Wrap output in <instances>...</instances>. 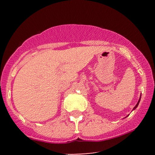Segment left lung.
<instances>
[{
  "label": "left lung",
  "instance_id": "1",
  "mask_svg": "<svg viewBox=\"0 0 155 155\" xmlns=\"http://www.w3.org/2000/svg\"><path fill=\"white\" fill-rule=\"evenodd\" d=\"M140 96H141V95H140ZM140 97L139 100H138V103H137V104L136 105V106H135V107H134V108H133V110H135V109H136V108L137 107H138V104H139V102H140Z\"/></svg>",
  "mask_w": 155,
  "mask_h": 155
}]
</instances>
